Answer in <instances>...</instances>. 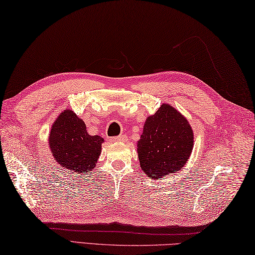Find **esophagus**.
<instances>
[{"label":"esophagus","mask_w":255,"mask_h":255,"mask_svg":"<svg viewBox=\"0 0 255 255\" xmlns=\"http://www.w3.org/2000/svg\"><path fill=\"white\" fill-rule=\"evenodd\" d=\"M126 140H127L126 136H117V137L112 138L113 142H124V141H126Z\"/></svg>","instance_id":"esophagus-1"}]
</instances>
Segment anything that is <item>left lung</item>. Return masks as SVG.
<instances>
[{
	"instance_id": "1",
	"label": "left lung",
	"mask_w": 255,
	"mask_h": 255,
	"mask_svg": "<svg viewBox=\"0 0 255 255\" xmlns=\"http://www.w3.org/2000/svg\"><path fill=\"white\" fill-rule=\"evenodd\" d=\"M193 139L187 119L175 108L163 104L147 118L138 141L141 169L152 180L180 171L191 155Z\"/></svg>"
}]
</instances>
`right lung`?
Returning <instances> with one entry per match:
<instances>
[{"label": "right lung", "mask_w": 255, "mask_h": 255, "mask_svg": "<svg viewBox=\"0 0 255 255\" xmlns=\"http://www.w3.org/2000/svg\"><path fill=\"white\" fill-rule=\"evenodd\" d=\"M103 141L100 136H90L84 122L69 110L60 114L49 134L53 158L64 169L78 174L94 169Z\"/></svg>", "instance_id": "obj_1"}]
</instances>
